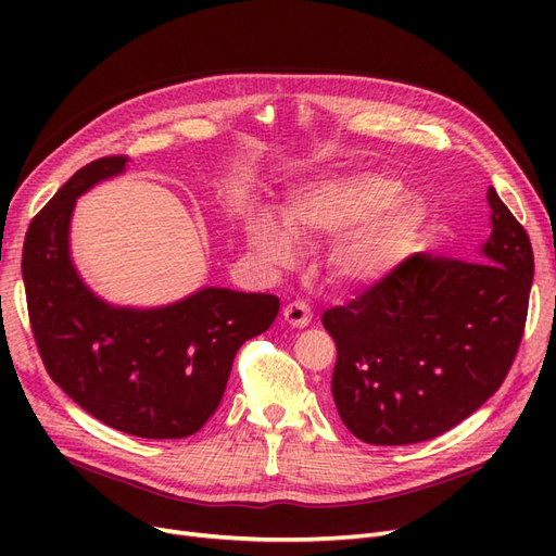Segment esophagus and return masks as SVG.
Here are the masks:
<instances>
[{
  "label": "esophagus",
  "instance_id": "obj_1",
  "mask_svg": "<svg viewBox=\"0 0 556 556\" xmlns=\"http://www.w3.org/2000/svg\"><path fill=\"white\" fill-rule=\"evenodd\" d=\"M282 315H285V323L292 325V327H299V329L308 327V325H311V319H313L311 306L306 304V301H301V299L290 301V304L285 306Z\"/></svg>",
  "mask_w": 556,
  "mask_h": 556
}]
</instances>
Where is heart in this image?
Returning a JSON list of instances; mask_svg holds the SVG:
<instances>
[{"instance_id": "1", "label": "heart", "mask_w": 556, "mask_h": 556, "mask_svg": "<svg viewBox=\"0 0 556 556\" xmlns=\"http://www.w3.org/2000/svg\"><path fill=\"white\" fill-rule=\"evenodd\" d=\"M399 193V180L376 172L319 178L290 197L282 220L296 239L343 230L329 252L333 278L343 285H374L401 262L422 217V204L413 194ZM248 237L271 262L292 257V239L271 215H250Z\"/></svg>"}]
</instances>
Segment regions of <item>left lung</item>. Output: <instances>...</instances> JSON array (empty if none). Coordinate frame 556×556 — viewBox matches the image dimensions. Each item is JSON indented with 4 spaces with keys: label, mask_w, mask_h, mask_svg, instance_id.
Segmentation results:
<instances>
[{
    "label": "left lung",
    "mask_w": 556,
    "mask_h": 556,
    "mask_svg": "<svg viewBox=\"0 0 556 556\" xmlns=\"http://www.w3.org/2000/svg\"><path fill=\"white\" fill-rule=\"evenodd\" d=\"M482 262L415 252L323 325L336 343L331 394L371 445H410L457 427L506 380L525 333L533 250L496 190Z\"/></svg>",
    "instance_id": "obj_1"
}]
</instances>
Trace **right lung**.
<instances>
[{
	"mask_svg": "<svg viewBox=\"0 0 556 556\" xmlns=\"http://www.w3.org/2000/svg\"><path fill=\"white\" fill-rule=\"evenodd\" d=\"M127 162L86 164L31 220L23 245L31 333L48 376L99 422L139 439H185L220 406L239 348L274 325L280 301L227 288L157 308L97 296L72 260V215L83 192Z\"/></svg>",
	"mask_w": 556,
	"mask_h": 556,
	"instance_id": "add662e5",
	"label": "right lung"
}]
</instances>
